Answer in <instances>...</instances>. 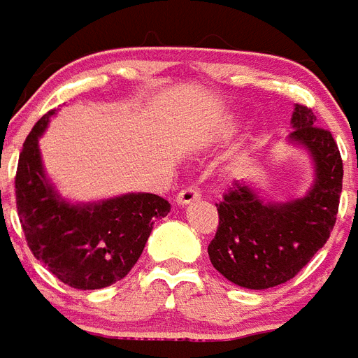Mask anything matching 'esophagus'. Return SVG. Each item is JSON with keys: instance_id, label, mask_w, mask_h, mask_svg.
I'll return each instance as SVG.
<instances>
[{"instance_id": "obj_1", "label": "esophagus", "mask_w": 358, "mask_h": 358, "mask_svg": "<svg viewBox=\"0 0 358 358\" xmlns=\"http://www.w3.org/2000/svg\"><path fill=\"white\" fill-rule=\"evenodd\" d=\"M199 199H200L199 187H194V185H189V187L182 189V191L176 194V204L185 206V204H191V202H196Z\"/></svg>"}]
</instances>
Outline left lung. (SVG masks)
Masks as SVG:
<instances>
[{
    "instance_id": "1",
    "label": "left lung",
    "mask_w": 358,
    "mask_h": 358,
    "mask_svg": "<svg viewBox=\"0 0 358 358\" xmlns=\"http://www.w3.org/2000/svg\"><path fill=\"white\" fill-rule=\"evenodd\" d=\"M290 141L303 145L316 165L307 196L264 204L254 189L235 182L217 204L219 226L208 254L211 264L245 289H270L292 280L327 243L338 213L344 165L333 134L316 124L313 110L296 104Z\"/></svg>"
}]
</instances>
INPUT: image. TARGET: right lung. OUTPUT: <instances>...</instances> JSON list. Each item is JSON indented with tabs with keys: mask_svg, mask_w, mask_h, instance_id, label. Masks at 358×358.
<instances>
[{
	"mask_svg": "<svg viewBox=\"0 0 358 358\" xmlns=\"http://www.w3.org/2000/svg\"><path fill=\"white\" fill-rule=\"evenodd\" d=\"M55 110L29 132L14 178L16 208L27 246L62 283L78 290L104 289L138 263L154 222L171 204L152 193H130L99 204L64 202L43 174L38 138Z\"/></svg>",
	"mask_w": 358,
	"mask_h": 358,
	"instance_id": "obj_1",
	"label": "right lung"
}]
</instances>
